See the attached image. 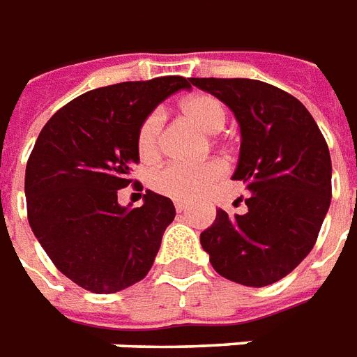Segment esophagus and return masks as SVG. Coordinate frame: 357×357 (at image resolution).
<instances>
[{"label":"esophagus","mask_w":357,"mask_h":357,"mask_svg":"<svg viewBox=\"0 0 357 357\" xmlns=\"http://www.w3.org/2000/svg\"><path fill=\"white\" fill-rule=\"evenodd\" d=\"M174 206H176V211H178V213H181V211H185V209H187V204H185V202H176Z\"/></svg>","instance_id":"1"}]
</instances>
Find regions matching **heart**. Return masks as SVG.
I'll return each mask as SVG.
<instances>
[{"mask_svg": "<svg viewBox=\"0 0 357 357\" xmlns=\"http://www.w3.org/2000/svg\"><path fill=\"white\" fill-rule=\"evenodd\" d=\"M181 113L202 128L207 135H217L228 122V111L218 98L211 94H192L179 102ZM162 116L150 113L137 129V151L142 161H155L161 153ZM224 176L220 161H207L198 167L168 165L151 176V187L161 195L178 202H192L202 198Z\"/></svg>", "mask_w": 357, "mask_h": 357, "instance_id": "heart-1", "label": "heart"}]
</instances>
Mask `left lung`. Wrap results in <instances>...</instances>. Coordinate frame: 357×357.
Masks as SVG:
<instances>
[{
  "label": "left lung",
  "mask_w": 357,
  "mask_h": 357,
  "mask_svg": "<svg viewBox=\"0 0 357 357\" xmlns=\"http://www.w3.org/2000/svg\"><path fill=\"white\" fill-rule=\"evenodd\" d=\"M224 102L241 126L234 179L250 190L248 211L218 209L202 231L213 268L246 287L282 280L315 246L332 200V159L324 135L289 92L257 79L192 77Z\"/></svg>",
  "instance_id": "8db88e82"
}]
</instances>
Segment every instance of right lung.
I'll use <instances>...</instances> for the list:
<instances>
[{"mask_svg":"<svg viewBox=\"0 0 357 357\" xmlns=\"http://www.w3.org/2000/svg\"><path fill=\"white\" fill-rule=\"evenodd\" d=\"M189 79L167 75L94 89L61 107L42 128L25 167L27 220L64 276L111 294L150 272L176 217L170 198L146 190L140 207H122L139 162L137 129Z\"/></svg>","mask_w":357,"mask_h":357,"instance_id":"right-lung-1","label":"right lung"}]
</instances>
